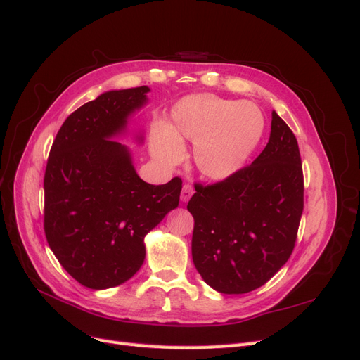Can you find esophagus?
<instances>
[{"mask_svg":"<svg viewBox=\"0 0 360 360\" xmlns=\"http://www.w3.org/2000/svg\"><path fill=\"white\" fill-rule=\"evenodd\" d=\"M192 195H193V188L191 186V184H183V188H181V195H180L181 201H183V202H188V201L191 200Z\"/></svg>","mask_w":360,"mask_h":360,"instance_id":"esophagus-1","label":"esophagus"}]
</instances>
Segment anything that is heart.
<instances>
[{
	"label": "heart",
	"mask_w": 360,
	"mask_h": 360,
	"mask_svg": "<svg viewBox=\"0 0 360 360\" xmlns=\"http://www.w3.org/2000/svg\"><path fill=\"white\" fill-rule=\"evenodd\" d=\"M264 132V118L250 102L213 94H193L172 108L169 122L153 141V153L172 165L180 160V143L191 141L193 163L204 177L225 180L240 169Z\"/></svg>",
	"instance_id": "1"
}]
</instances>
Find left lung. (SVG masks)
<instances>
[{"label": "left lung", "instance_id": "obj_1", "mask_svg": "<svg viewBox=\"0 0 360 360\" xmlns=\"http://www.w3.org/2000/svg\"><path fill=\"white\" fill-rule=\"evenodd\" d=\"M192 259L222 294L264 285L287 263L303 212V172L297 139L275 111L266 148L224 181L195 184Z\"/></svg>", "mask_w": 360, "mask_h": 360}]
</instances>
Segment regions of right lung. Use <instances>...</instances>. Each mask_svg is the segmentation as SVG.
I'll return each mask as SVG.
<instances>
[{"instance_id":"obj_1","label":"right lung","mask_w":360,"mask_h":360,"mask_svg":"<svg viewBox=\"0 0 360 360\" xmlns=\"http://www.w3.org/2000/svg\"><path fill=\"white\" fill-rule=\"evenodd\" d=\"M148 91L147 85L111 90L86 102L66 118L51 148L46 240L68 274L91 290L132 278L144 263V237L179 205L181 179L159 186L139 179L130 150L114 139L127 135ZM134 138L143 144V130Z\"/></svg>"}]
</instances>
